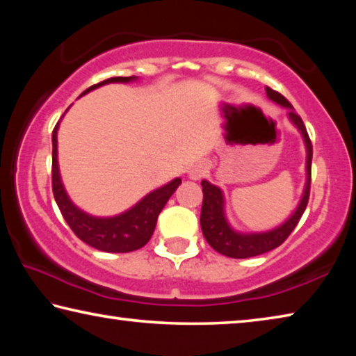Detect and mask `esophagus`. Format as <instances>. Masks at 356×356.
I'll return each instance as SVG.
<instances>
[{"instance_id": "1", "label": "esophagus", "mask_w": 356, "mask_h": 356, "mask_svg": "<svg viewBox=\"0 0 356 356\" xmlns=\"http://www.w3.org/2000/svg\"><path fill=\"white\" fill-rule=\"evenodd\" d=\"M204 171H206V165H204V163L193 165V166L190 168V171H188V179L197 180V179H200V177L202 176Z\"/></svg>"}]
</instances>
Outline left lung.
Listing matches in <instances>:
<instances>
[{
  "label": "left lung",
  "instance_id": "1",
  "mask_svg": "<svg viewBox=\"0 0 356 356\" xmlns=\"http://www.w3.org/2000/svg\"><path fill=\"white\" fill-rule=\"evenodd\" d=\"M267 97L273 102V104L280 105L282 108L289 110L287 119L295 129L298 130V134L303 138L305 149H306V180L303 186V193L297 204V207L293 209V212L287 216V218L281 222V225L275 226L268 231H238L227 220L226 215V197L225 193L213 184H210L209 180L204 179L202 193H204V201L201 209V229L204 237H206L207 243L212 246L215 251H218L220 254L234 257V259H246V257H254L264 252L275 250L276 246H280L284 240L289 237L295 226L298 225V221L303 215L306 206H308L309 200V188H311V161H312V146L308 136V131L303 124V120L295 114L293 106L282 97L280 92L273 91V89L265 88Z\"/></svg>",
  "mask_w": 356,
  "mask_h": 356
}]
</instances>
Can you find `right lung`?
<instances>
[{"label":"right lung","instance_id":"add662e5","mask_svg":"<svg viewBox=\"0 0 356 356\" xmlns=\"http://www.w3.org/2000/svg\"><path fill=\"white\" fill-rule=\"evenodd\" d=\"M138 81V76H113L108 80L94 84L86 89L81 95L88 94L100 86L110 83H134ZM80 95V97H81ZM70 108V106H69ZM67 108V110H69ZM65 110V113H67ZM64 113V114H65ZM63 114V118H64ZM61 118V120H63ZM61 120L56 124L51 135L53 143V165H51V185L53 195L58 204L59 210L67 221L75 236L83 240L84 243L92 246L95 250L105 252H130L143 248L150 237H152L154 229L156 225V218L174 191L182 184V179L176 177L170 182L149 191L140 201L134 204L130 209L124 210L118 215L111 216H95L84 212L76 204L70 200L67 190L63 184L61 171L58 163V130Z\"/></svg>","mask_w":356,"mask_h":356}]
</instances>
